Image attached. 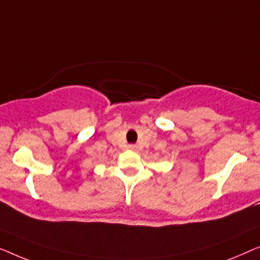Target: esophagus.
<instances>
[{
	"label": "esophagus",
	"mask_w": 260,
	"mask_h": 260,
	"mask_svg": "<svg viewBox=\"0 0 260 260\" xmlns=\"http://www.w3.org/2000/svg\"><path fill=\"white\" fill-rule=\"evenodd\" d=\"M129 148L133 149V151H135V149H137V147H135V146H129Z\"/></svg>",
	"instance_id": "1"
}]
</instances>
